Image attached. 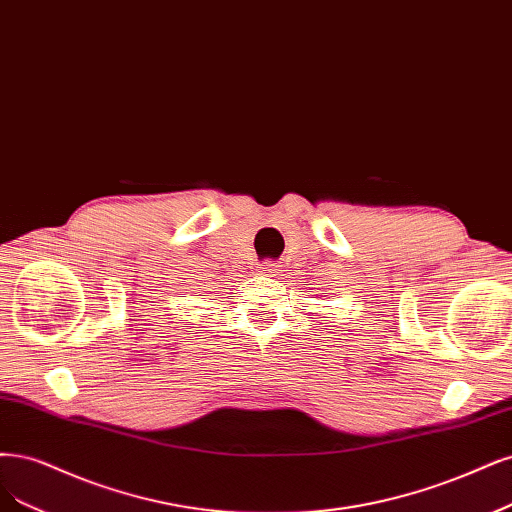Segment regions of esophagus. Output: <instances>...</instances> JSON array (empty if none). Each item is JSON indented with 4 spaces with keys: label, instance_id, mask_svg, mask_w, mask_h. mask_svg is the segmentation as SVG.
<instances>
[{
    "label": "esophagus",
    "instance_id": "esophagus-1",
    "mask_svg": "<svg viewBox=\"0 0 512 512\" xmlns=\"http://www.w3.org/2000/svg\"><path fill=\"white\" fill-rule=\"evenodd\" d=\"M258 269H260V275L275 277V275L279 273V264H277V262H271V260H267V262H262Z\"/></svg>",
    "mask_w": 512,
    "mask_h": 512
}]
</instances>
